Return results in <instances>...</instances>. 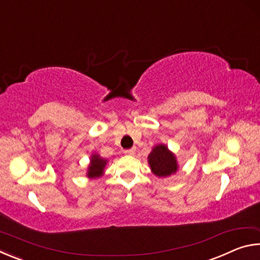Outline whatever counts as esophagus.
<instances>
[{
	"label": "esophagus",
	"mask_w": 260,
	"mask_h": 260,
	"mask_svg": "<svg viewBox=\"0 0 260 260\" xmlns=\"http://www.w3.org/2000/svg\"><path fill=\"white\" fill-rule=\"evenodd\" d=\"M135 150H136L135 148L127 149V150H125V153H126V155H129V156H132V155H134V153H135Z\"/></svg>",
	"instance_id": "1"
}]
</instances>
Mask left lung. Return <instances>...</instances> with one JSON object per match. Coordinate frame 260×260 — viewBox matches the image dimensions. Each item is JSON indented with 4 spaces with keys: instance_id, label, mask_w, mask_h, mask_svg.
<instances>
[{
    "instance_id": "left-lung-1",
    "label": "left lung",
    "mask_w": 260,
    "mask_h": 260,
    "mask_svg": "<svg viewBox=\"0 0 260 260\" xmlns=\"http://www.w3.org/2000/svg\"><path fill=\"white\" fill-rule=\"evenodd\" d=\"M148 161L150 164L152 172L157 177H169L175 173L178 170V164L172 152L169 151L166 146L159 144L152 149L148 156Z\"/></svg>"
}]
</instances>
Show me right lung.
I'll use <instances>...</instances> for the list:
<instances>
[{"mask_svg": "<svg viewBox=\"0 0 260 260\" xmlns=\"http://www.w3.org/2000/svg\"><path fill=\"white\" fill-rule=\"evenodd\" d=\"M107 164V160H104L99 155H93L91 157V162L89 169H88V177L89 178H96L102 175L104 166Z\"/></svg>", "mask_w": 260, "mask_h": 260, "instance_id": "obj_1", "label": "right lung"}]
</instances>
